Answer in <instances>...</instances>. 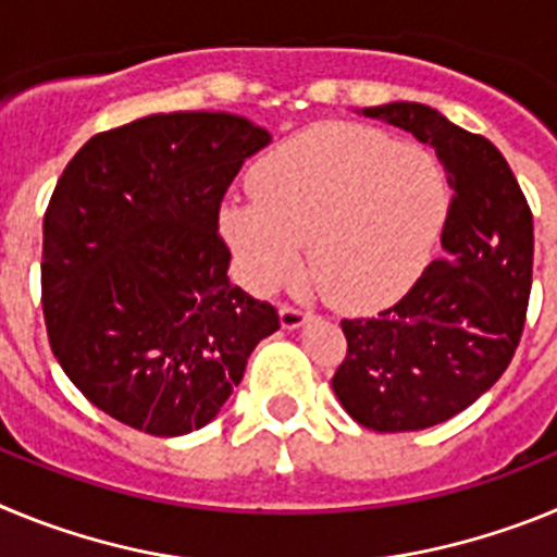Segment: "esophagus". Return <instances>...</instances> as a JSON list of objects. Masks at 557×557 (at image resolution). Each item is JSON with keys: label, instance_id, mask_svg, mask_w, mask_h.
Listing matches in <instances>:
<instances>
[{"label": "esophagus", "instance_id": "1", "mask_svg": "<svg viewBox=\"0 0 557 557\" xmlns=\"http://www.w3.org/2000/svg\"><path fill=\"white\" fill-rule=\"evenodd\" d=\"M278 314H282V326L284 329H298V326H304L309 318H312V314L304 312V309H298V307H293V304H284L282 312H278Z\"/></svg>", "mask_w": 557, "mask_h": 557}]
</instances>
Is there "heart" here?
Listing matches in <instances>:
<instances>
[{"label": "heart", "instance_id": "obj_1", "mask_svg": "<svg viewBox=\"0 0 557 557\" xmlns=\"http://www.w3.org/2000/svg\"><path fill=\"white\" fill-rule=\"evenodd\" d=\"M248 203L220 214L243 282L273 293L304 264L343 309L407 293L430 262L449 211L435 152L357 125H318L270 150L250 172Z\"/></svg>", "mask_w": 557, "mask_h": 557}]
</instances>
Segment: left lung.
<instances>
[{"instance_id": "1", "label": "left lung", "mask_w": 557, "mask_h": 557, "mask_svg": "<svg viewBox=\"0 0 557 557\" xmlns=\"http://www.w3.org/2000/svg\"><path fill=\"white\" fill-rule=\"evenodd\" d=\"M432 147L451 189L444 256L373 318L343 321L339 405L373 432H416L474 405L519 346L533 282V214L485 136L421 102L362 108Z\"/></svg>"}]
</instances>
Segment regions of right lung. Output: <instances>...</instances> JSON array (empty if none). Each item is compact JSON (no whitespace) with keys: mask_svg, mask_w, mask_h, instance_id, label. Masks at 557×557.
<instances>
[{"mask_svg":"<svg viewBox=\"0 0 557 557\" xmlns=\"http://www.w3.org/2000/svg\"><path fill=\"white\" fill-rule=\"evenodd\" d=\"M270 133L236 113H152L97 133L44 214L49 346L77 391L133 430L186 435L243 382L273 304L228 282L220 203Z\"/></svg>","mask_w":557,"mask_h":557,"instance_id":"right-lung-1","label":"right lung"}]
</instances>
